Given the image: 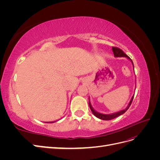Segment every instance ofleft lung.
<instances>
[{
    "label": "left lung",
    "instance_id": "8db88e82",
    "mask_svg": "<svg viewBox=\"0 0 160 160\" xmlns=\"http://www.w3.org/2000/svg\"><path fill=\"white\" fill-rule=\"evenodd\" d=\"M112 50H113V54H114L115 57H127V58H128L129 59L132 61V60L130 59L129 57H128L122 49H119V48L116 47H112ZM132 63H133V62H132ZM133 97H134V95L132 97V99H131L130 102H129V105H128V106L126 109H125L121 111H119V112H118V113H115L111 114V115H105V114H102V113L97 112L96 111H95L93 108H92L91 105L90 103V101H89V108H90V109L92 111V113H93V114L95 116V117H97L99 119H103V120H111V119H113L115 118L118 117V116H119L123 114L125 112V111H126L129 109L131 104H132V101L133 99Z\"/></svg>",
    "mask_w": 160,
    "mask_h": 160
}]
</instances>
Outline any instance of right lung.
<instances>
[{"label":"right lung","instance_id":"1","mask_svg":"<svg viewBox=\"0 0 160 160\" xmlns=\"http://www.w3.org/2000/svg\"><path fill=\"white\" fill-rule=\"evenodd\" d=\"M54 122H49V123H53Z\"/></svg>","mask_w":160,"mask_h":160}]
</instances>
